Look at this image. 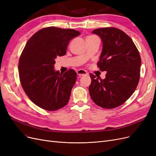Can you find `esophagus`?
Segmentation results:
<instances>
[{
    "label": "esophagus",
    "instance_id": "1",
    "mask_svg": "<svg viewBox=\"0 0 156 156\" xmlns=\"http://www.w3.org/2000/svg\"><path fill=\"white\" fill-rule=\"evenodd\" d=\"M77 73L79 76H84V75H87L88 73L87 71L84 69H79L77 71Z\"/></svg>",
    "mask_w": 156,
    "mask_h": 156
}]
</instances>
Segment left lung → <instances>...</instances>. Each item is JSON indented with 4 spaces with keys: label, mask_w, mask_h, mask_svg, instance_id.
<instances>
[{
    "label": "left lung",
    "mask_w": 156,
    "mask_h": 156,
    "mask_svg": "<svg viewBox=\"0 0 156 156\" xmlns=\"http://www.w3.org/2000/svg\"><path fill=\"white\" fill-rule=\"evenodd\" d=\"M101 39L103 48L98 66L105 71V78L90 73V95L104 108L119 107L135 92L140 78L141 59L135 45L124 32L114 27L94 30Z\"/></svg>",
    "instance_id": "obj_1"
}]
</instances>
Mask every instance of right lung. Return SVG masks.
<instances>
[{
  "label": "right lung",
  "mask_w": 156,
  "mask_h": 156,
  "mask_svg": "<svg viewBox=\"0 0 156 156\" xmlns=\"http://www.w3.org/2000/svg\"><path fill=\"white\" fill-rule=\"evenodd\" d=\"M74 29L48 27L28 40L19 62L21 86L30 100L48 111H56L68 103L77 73L55 71L57 56H64L69 41L80 35Z\"/></svg>",
  "instance_id": "right-lung-1"
}]
</instances>
